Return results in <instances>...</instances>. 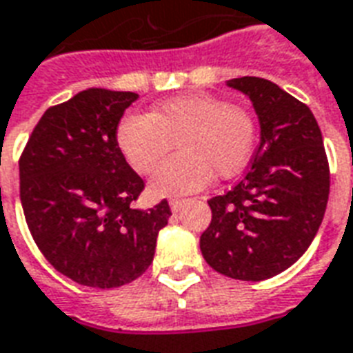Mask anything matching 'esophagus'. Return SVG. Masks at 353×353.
Here are the masks:
<instances>
[{
	"label": "esophagus",
	"mask_w": 353,
	"mask_h": 353,
	"mask_svg": "<svg viewBox=\"0 0 353 353\" xmlns=\"http://www.w3.org/2000/svg\"><path fill=\"white\" fill-rule=\"evenodd\" d=\"M184 205H186V199H171V201H169V206H171V210L173 212H180Z\"/></svg>",
	"instance_id": "1"
}]
</instances>
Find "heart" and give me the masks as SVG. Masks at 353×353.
Returning a JSON list of instances; mask_svg holds the SVG:
<instances>
[{"label":"heart","mask_w":353,"mask_h":353,"mask_svg":"<svg viewBox=\"0 0 353 353\" xmlns=\"http://www.w3.org/2000/svg\"><path fill=\"white\" fill-rule=\"evenodd\" d=\"M256 123L240 105L214 94H182L148 115L130 113L117 126V145L137 173L148 174L173 143L179 154L163 161L150 180L156 195H182L236 174L253 154Z\"/></svg>","instance_id":"b5f03b06"}]
</instances>
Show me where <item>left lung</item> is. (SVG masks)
<instances>
[{
  "label": "left lung",
  "instance_id": "1",
  "mask_svg": "<svg viewBox=\"0 0 353 353\" xmlns=\"http://www.w3.org/2000/svg\"><path fill=\"white\" fill-rule=\"evenodd\" d=\"M253 102L261 145L236 186L208 201L201 253L216 272L262 281L285 272L311 245L330 197L322 132L305 104L264 78L227 81Z\"/></svg>",
  "mask_w": 353,
  "mask_h": 353
}]
</instances>
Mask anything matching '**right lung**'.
I'll return each mask as SVG.
<instances>
[{
	"instance_id": "obj_1",
	"label": "right lung",
	"mask_w": 353,
	"mask_h": 353,
	"mask_svg": "<svg viewBox=\"0 0 353 353\" xmlns=\"http://www.w3.org/2000/svg\"><path fill=\"white\" fill-rule=\"evenodd\" d=\"M139 94L91 87L46 110L20 158V201L31 236L72 281L115 288L152 264L167 201L132 203L145 182L117 145V126Z\"/></svg>"
}]
</instances>
